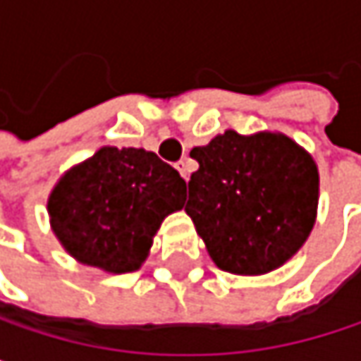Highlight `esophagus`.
Listing matches in <instances>:
<instances>
[{"mask_svg":"<svg viewBox=\"0 0 361 361\" xmlns=\"http://www.w3.org/2000/svg\"><path fill=\"white\" fill-rule=\"evenodd\" d=\"M176 169L180 171L181 178L188 181V178H190V169H188V163H185V161H178V163H176Z\"/></svg>","mask_w":361,"mask_h":361,"instance_id":"obj_1","label":"esophagus"}]
</instances>
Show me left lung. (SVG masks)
<instances>
[{
    "instance_id": "1",
    "label": "left lung",
    "mask_w": 361,
    "mask_h": 361,
    "mask_svg": "<svg viewBox=\"0 0 361 361\" xmlns=\"http://www.w3.org/2000/svg\"><path fill=\"white\" fill-rule=\"evenodd\" d=\"M185 213L213 263L230 274L263 276L310 238L320 198L314 157L280 131L226 129L190 152Z\"/></svg>"
}]
</instances>
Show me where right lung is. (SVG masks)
Returning a JSON list of instances; mask_svg holds the SVG:
<instances>
[{
    "label": "right lung",
    "mask_w": 361,
    "mask_h": 361,
    "mask_svg": "<svg viewBox=\"0 0 361 361\" xmlns=\"http://www.w3.org/2000/svg\"><path fill=\"white\" fill-rule=\"evenodd\" d=\"M183 192L180 173L154 152L102 146L51 188L49 226L75 261L129 274L148 259L163 219L183 207Z\"/></svg>",
    "instance_id": "add662e5"
}]
</instances>
